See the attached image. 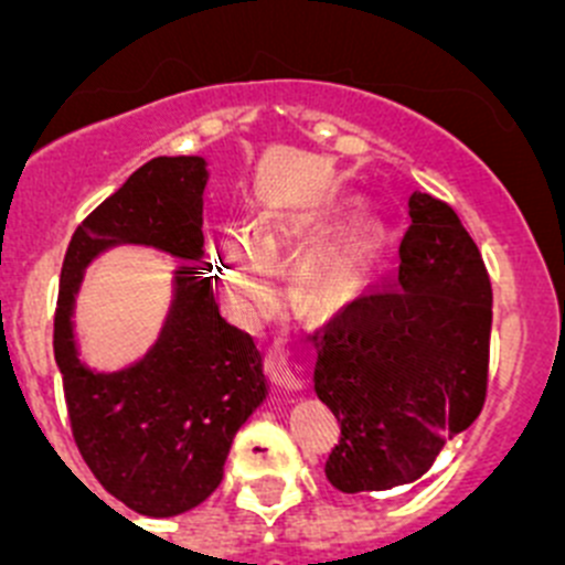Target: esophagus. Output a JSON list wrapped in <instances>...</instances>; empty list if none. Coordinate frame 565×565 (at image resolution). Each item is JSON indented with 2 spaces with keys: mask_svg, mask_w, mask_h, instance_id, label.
I'll return each instance as SVG.
<instances>
[{
  "mask_svg": "<svg viewBox=\"0 0 565 565\" xmlns=\"http://www.w3.org/2000/svg\"><path fill=\"white\" fill-rule=\"evenodd\" d=\"M265 372L278 388L284 391H303V380L295 374L292 363H289L287 352H284L281 344H273L265 355Z\"/></svg>",
  "mask_w": 565,
  "mask_h": 565,
  "instance_id": "esophagus-1",
  "label": "esophagus"
}]
</instances>
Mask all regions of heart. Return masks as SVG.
I'll list each match as a JSON object with an SVG mask.
<instances>
[{
	"instance_id": "heart-1",
	"label": "heart",
	"mask_w": 565,
	"mask_h": 565,
	"mask_svg": "<svg viewBox=\"0 0 565 565\" xmlns=\"http://www.w3.org/2000/svg\"><path fill=\"white\" fill-rule=\"evenodd\" d=\"M355 213V204L328 210L309 221L298 237H287L276 230H254V235L248 237H243L241 232H226L221 241V281L226 298L243 315L265 311V306L270 303L267 265L281 256L284 246L292 241L311 243L339 235L352 224ZM380 254H383V235L369 224L352 226L339 241L330 243L306 270L303 292L309 303L322 311H333L355 300L372 278Z\"/></svg>"
}]
</instances>
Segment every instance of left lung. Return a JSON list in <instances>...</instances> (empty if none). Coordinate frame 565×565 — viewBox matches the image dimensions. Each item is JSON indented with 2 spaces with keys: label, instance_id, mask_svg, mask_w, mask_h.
I'll return each mask as SVG.
<instances>
[{
  "label": "left lung",
  "instance_id": "obj_1",
  "mask_svg": "<svg viewBox=\"0 0 565 565\" xmlns=\"http://www.w3.org/2000/svg\"><path fill=\"white\" fill-rule=\"evenodd\" d=\"M396 284L341 306L315 333L317 396L341 424L324 476L347 494L413 483L481 415L492 284L457 210L409 196Z\"/></svg>",
  "mask_w": 565,
  "mask_h": 565
}]
</instances>
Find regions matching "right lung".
<instances>
[{
  "label": "right lung",
  "instance_id": "right-lung-1",
  "mask_svg": "<svg viewBox=\"0 0 565 565\" xmlns=\"http://www.w3.org/2000/svg\"><path fill=\"white\" fill-rule=\"evenodd\" d=\"M196 156L152 158L73 232L54 315V358L73 440L100 487L145 516L191 511L218 489L237 429L265 398L262 355L246 330L221 317L202 265L182 262L161 339L122 372H89L73 341L82 270L117 243L202 259Z\"/></svg>",
  "mask_w": 565,
  "mask_h": 565
}]
</instances>
